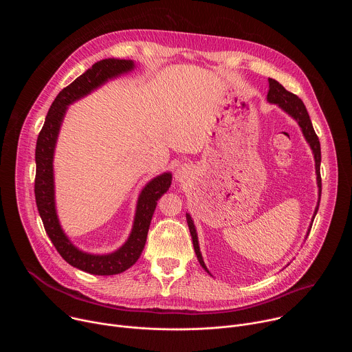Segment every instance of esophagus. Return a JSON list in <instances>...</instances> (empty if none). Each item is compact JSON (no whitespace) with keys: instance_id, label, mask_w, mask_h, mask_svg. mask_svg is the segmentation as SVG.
I'll list each match as a JSON object with an SVG mask.
<instances>
[{"instance_id":"obj_1","label":"esophagus","mask_w":352,"mask_h":352,"mask_svg":"<svg viewBox=\"0 0 352 352\" xmlns=\"http://www.w3.org/2000/svg\"><path fill=\"white\" fill-rule=\"evenodd\" d=\"M186 178H188V170L184 168V167L178 168L177 173H175V179L179 181V182H184Z\"/></svg>"}]
</instances>
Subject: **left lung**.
<instances>
[{"label": "left lung", "instance_id": "obj_1", "mask_svg": "<svg viewBox=\"0 0 352 352\" xmlns=\"http://www.w3.org/2000/svg\"><path fill=\"white\" fill-rule=\"evenodd\" d=\"M267 100L270 103H274V104H278L284 111H287L292 118H295L299 124V126L302 128V132H304V136L307 138L308 143L311 144L312 150H314V155H315V163H316V174H318V186H319V200H320V193H322V178H320V160H322V156H320V142H319V138L314 129V125L311 122V118H309V114L307 111V107L305 104L302 103V100H300L296 94L288 91L284 89L283 85H280L277 80L269 78V93H267ZM318 209L319 206H316V210H315V216L318 213ZM314 216V219H315ZM186 221H188V227H189V231H190V235H192V242H193V249H195V254L197 256V261L200 263V266H202L206 272V266H205V262L202 259V255H200V250H199V243H197V235H196V230H195V226H193V221L190 219L189 214H186ZM312 227V226H311ZM311 231V230H309ZM309 234V232H308Z\"/></svg>", "mask_w": 352, "mask_h": 352}]
</instances>
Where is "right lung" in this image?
I'll use <instances>...</instances> for the list:
<instances>
[{
  "label": "right lung",
  "instance_id": "obj_1",
  "mask_svg": "<svg viewBox=\"0 0 352 352\" xmlns=\"http://www.w3.org/2000/svg\"><path fill=\"white\" fill-rule=\"evenodd\" d=\"M133 68V63L128 60H102L91 65L85 74L78 76L71 85L64 87L52 107L48 110L44 125L38 133L36 143V178L34 196L38 214L44 230L56 246L57 252L71 266L96 276L120 274L129 269L139 259L146 243L147 231L152 221L159 197L168 190L171 185V174L166 173L150 181L142 190L131 236L122 248L111 255H89L76 249L63 232L54 206V179H53V155L57 135L67 106L75 100L90 93L93 89L104 83L107 79Z\"/></svg>",
  "mask_w": 352,
  "mask_h": 352
}]
</instances>
